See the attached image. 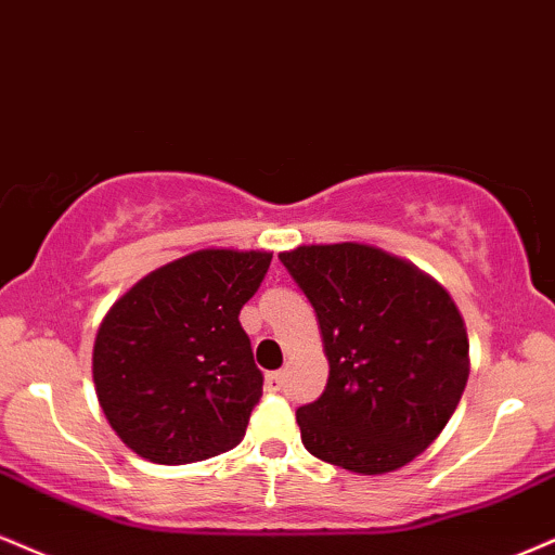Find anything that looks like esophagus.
<instances>
[{
    "label": "esophagus",
    "mask_w": 555,
    "mask_h": 555,
    "mask_svg": "<svg viewBox=\"0 0 555 555\" xmlns=\"http://www.w3.org/2000/svg\"><path fill=\"white\" fill-rule=\"evenodd\" d=\"M264 387L270 389V392H280V389H283V374H280V371H272V374H267Z\"/></svg>",
    "instance_id": "34e87169"
}]
</instances>
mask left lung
Instances as JSON below:
<instances>
[{
    "label": "left lung",
    "instance_id": "8db88e82",
    "mask_svg": "<svg viewBox=\"0 0 555 555\" xmlns=\"http://www.w3.org/2000/svg\"><path fill=\"white\" fill-rule=\"evenodd\" d=\"M314 306L330 379L296 410L311 454L361 475L392 473L444 431L470 376L452 296L418 267L353 244L280 251Z\"/></svg>",
    "mask_w": 555,
    "mask_h": 555
}]
</instances>
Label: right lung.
Returning a JSON list of instances; mask_svg holds the SVG:
<instances>
[{
	"label": "right lung",
	"instance_id": "add662e5",
	"mask_svg": "<svg viewBox=\"0 0 555 555\" xmlns=\"http://www.w3.org/2000/svg\"><path fill=\"white\" fill-rule=\"evenodd\" d=\"M270 262V251H192L134 283L103 317L95 395L140 457L186 465L244 439L262 371L238 314Z\"/></svg>",
	"mask_w": 555,
	"mask_h": 555
}]
</instances>
